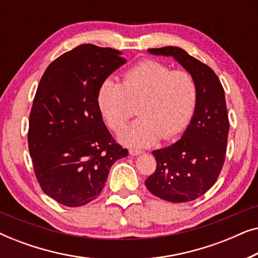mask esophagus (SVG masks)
Masks as SVG:
<instances>
[{"instance_id": "34e87169", "label": "esophagus", "mask_w": 258, "mask_h": 258, "mask_svg": "<svg viewBox=\"0 0 258 258\" xmlns=\"http://www.w3.org/2000/svg\"><path fill=\"white\" fill-rule=\"evenodd\" d=\"M143 151L142 150H139V149H130L129 150V154L132 155V156H137V155H141Z\"/></svg>"}]
</instances>
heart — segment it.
Instances as JSON below:
<instances>
[{"instance_id":"1","label":"heart","mask_w":258,"mask_h":258,"mask_svg":"<svg viewBox=\"0 0 258 258\" xmlns=\"http://www.w3.org/2000/svg\"><path fill=\"white\" fill-rule=\"evenodd\" d=\"M96 101L111 130L119 133L134 115L130 103H138L136 119L119 140L129 147H148L172 139L191 121L197 104V86L184 70H172L164 63L144 59L122 75L121 84L107 79L100 84Z\"/></svg>"}]
</instances>
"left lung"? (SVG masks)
I'll list each match as a JSON object with an SVG mask.
<instances>
[{
  "instance_id": "obj_1",
  "label": "left lung",
  "mask_w": 258,
  "mask_h": 258,
  "mask_svg": "<svg viewBox=\"0 0 258 258\" xmlns=\"http://www.w3.org/2000/svg\"><path fill=\"white\" fill-rule=\"evenodd\" d=\"M171 56L195 80L197 104L181 140L154 150L156 170L146 181L153 195L172 203L189 202L217 181L227 153L229 118L224 89L214 70L178 47L148 49Z\"/></svg>"
}]
</instances>
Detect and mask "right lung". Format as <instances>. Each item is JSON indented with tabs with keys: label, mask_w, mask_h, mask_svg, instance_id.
Segmentation results:
<instances>
[{
	"label": "right lung",
	"mask_w": 258,
	"mask_h": 258,
	"mask_svg": "<svg viewBox=\"0 0 258 258\" xmlns=\"http://www.w3.org/2000/svg\"><path fill=\"white\" fill-rule=\"evenodd\" d=\"M122 52L81 44L45 70L29 116L28 146L43 191L67 207L100 195L111 165L128 156L98 109L100 84L124 64Z\"/></svg>",
	"instance_id": "1"
}]
</instances>
